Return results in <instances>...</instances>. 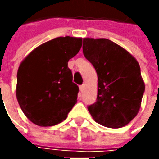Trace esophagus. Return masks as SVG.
Segmentation results:
<instances>
[{
    "instance_id": "1",
    "label": "esophagus",
    "mask_w": 159,
    "mask_h": 159,
    "mask_svg": "<svg viewBox=\"0 0 159 159\" xmlns=\"http://www.w3.org/2000/svg\"><path fill=\"white\" fill-rule=\"evenodd\" d=\"M84 89H85V85H84V84L81 85V86H80V92H81V93L84 91Z\"/></svg>"
}]
</instances>
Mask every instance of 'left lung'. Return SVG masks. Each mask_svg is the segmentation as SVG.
Returning a JSON list of instances; mask_svg holds the SVG:
<instances>
[{"instance_id": "obj_1", "label": "left lung", "mask_w": 159, "mask_h": 159, "mask_svg": "<svg viewBox=\"0 0 159 159\" xmlns=\"http://www.w3.org/2000/svg\"><path fill=\"white\" fill-rule=\"evenodd\" d=\"M83 54L98 78L97 99L89 106L95 122L110 128L130 123L139 112L145 90L137 60L108 39H83Z\"/></svg>"}]
</instances>
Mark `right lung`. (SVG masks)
I'll list each match as a JSON object with an SVG mask.
<instances>
[{"mask_svg":"<svg viewBox=\"0 0 159 159\" xmlns=\"http://www.w3.org/2000/svg\"><path fill=\"white\" fill-rule=\"evenodd\" d=\"M82 38L57 37L41 44L21 62L16 95L24 114L40 126L57 125L77 102L79 87L68 68Z\"/></svg>","mask_w":159,"mask_h":159,"instance_id":"right-lung-1","label":"right lung"}]
</instances>
